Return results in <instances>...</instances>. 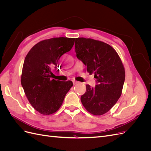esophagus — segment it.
Instances as JSON below:
<instances>
[{
    "mask_svg": "<svg viewBox=\"0 0 151 151\" xmlns=\"http://www.w3.org/2000/svg\"><path fill=\"white\" fill-rule=\"evenodd\" d=\"M72 82H73V83H74V84H77V83H79V82H77V81H75V80H73Z\"/></svg>",
    "mask_w": 151,
    "mask_h": 151,
    "instance_id": "esophagus-1",
    "label": "esophagus"
}]
</instances>
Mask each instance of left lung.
Returning <instances> with one entry per match:
<instances>
[{"mask_svg": "<svg viewBox=\"0 0 151 151\" xmlns=\"http://www.w3.org/2000/svg\"><path fill=\"white\" fill-rule=\"evenodd\" d=\"M76 56L86 65V71L96 79L94 88L86 85L81 101L94 115L110 110L122 94L125 72L121 59L110 45L91 38H76Z\"/></svg>", "mask_w": 151, "mask_h": 151, "instance_id": "left-lung-1", "label": "left lung"}]
</instances>
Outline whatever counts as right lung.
Returning <instances> with one entry per match:
<instances>
[{
  "label": "right lung",
  "instance_id": "right-lung-1",
  "mask_svg": "<svg viewBox=\"0 0 151 151\" xmlns=\"http://www.w3.org/2000/svg\"><path fill=\"white\" fill-rule=\"evenodd\" d=\"M74 41L75 38L65 37L41 41L25 57L21 85L31 106L42 115L55 113L73 86L71 81L62 82L51 77L58 59L70 51Z\"/></svg>",
  "mask_w": 151,
  "mask_h": 151
}]
</instances>
